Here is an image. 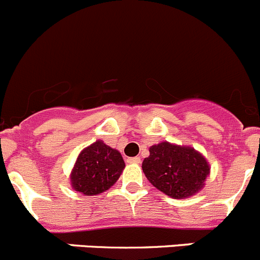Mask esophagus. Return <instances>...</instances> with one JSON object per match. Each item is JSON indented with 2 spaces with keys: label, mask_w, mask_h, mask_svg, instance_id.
Listing matches in <instances>:
<instances>
[{
  "label": "esophagus",
  "mask_w": 260,
  "mask_h": 260,
  "mask_svg": "<svg viewBox=\"0 0 260 260\" xmlns=\"http://www.w3.org/2000/svg\"><path fill=\"white\" fill-rule=\"evenodd\" d=\"M127 161H128V163H131V164H138V163H141V157H138V156L128 157Z\"/></svg>",
  "instance_id": "obj_1"
}]
</instances>
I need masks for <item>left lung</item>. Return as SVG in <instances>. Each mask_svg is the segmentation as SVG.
Listing matches in <instances>:
<instances>
[{
    "mask_svg": "<svg viewBox=\"0 0 260 260\" xmlns=\"http://www.w3.org/2000/svg\"><path fill=\"white\" fill-rule=\"evenodd\" d=\"M142 171L152 186L173 199H186L203 190L210 174L207 157L191 146L168 141L152 145Z\"/></svg>",
    "mask_w": 260,
    "mask_h": 260,
    "instance_id": "1",
    "label": "left lung"
}]
</instances>
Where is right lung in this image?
<instances>
[{"instance_id":"obj_1","label":"right lung","mask_w":260,"mask_h":260,"mask_svg":"<svg viewBox=\"0 0 260 260\" xmlns=\"http://www.w3.org/2000/svg\"><path fill=\"white\" fill-rule=\"evenodd\" d=\"M124 167L118 150L97 140L79 152L70 172V185L86 196L100 195L118 181Z\"/></svg>"}]
</instances>
